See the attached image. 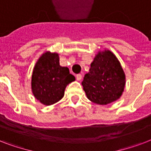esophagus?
I'll return each mask as SVG.
<instances>
[{
  "instance_id": "1",
  "label": "esophagus",
  "mask_w": 151,
  "mask_h": 151,
  "mask_svg": "<svg viewBox=\"0 0 151 151\" xmlns=\"http://www.w3.org/2000/svg\"><path fill=\"white\" fill-rule=\"evenodd\" d=\"M76 78H77V80L78 81H81V78H82V75L81 74V73H78L76 75Z\"/></svg>"
}]
</instances>
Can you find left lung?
I'll use <instances>...</instances> for the list:
<instances>
[{
    "instance_id": "left-lung-1",
    "label": "left lung",
    "mask_w": 151,
    "mask_h": 151,
    "mask_svg": "<svg viewBox=\"0 0 151 151\" xmlns=\"http://www.w3.org/2000/svg\"><path fill=\"white\" fill-rule=\"evenodd\" d=\"M88 99L106 105L119 99L124 91L125 76L119 61L110 51L99 52L82 81Z\"/></svg>"
}]
</instances>
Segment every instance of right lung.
<instances>
[{"label":"right lung","instance_id":"1","mask_svg":"<svg viewBox=\"0 0 151 151\" xmlns=\"http://www.w3.org/2000/svg\"><path fill=\"white\" fill-rule=\"evenodd\" d=\"M75 80L67 67L59 65L56 53L45 52L34 66L32 74V91L37 100L49 106L63 97L66 87Z\"/></svg>","mask_w":151,"mask_h":151}]
</instances>
